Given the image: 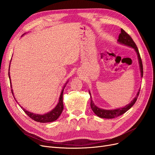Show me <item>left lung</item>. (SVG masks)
<instances>
[{"instance_id": "1", "label": "left lung", "mask_w": 155, "mask_h": 155, "mask_svg": "<svg viewBox=\"0 0 155 155\" xmlns=\"http://www.w3.org/2000/svg\"><path fill=\"white\" fill-rule=\"evenodd\" d=\"M118 41L120 43L124 44L125 45H127L128 47H132L134 48L136 52L138 55V58H139V64H140V71H141V77H143V66H142V59L141 57L139 54V51L138 50V48H137V45L135 44V43L133 39L131 38V36L129 35V34L126 32L123 28L121 29V33L119 34V37H118ZM140 93V90L139 91L138 93H137V96L134 99V100L132 101H131L130 104H129L128 105H127V106H125L123 108H117V109H115V110H104L101 109V108H100L98 107H97L94 104V103L93 102V100H91V109L93 110V111L94 112V113L96 114V115L98 116V117H101V118H107V119H112V118H115L119 116H121L124 113H125L127 110H128L130 108L132 107L135 103L136 102L137 98H138L139 94ZM89 94L90 92H89Z\"/></svg>"}]
</instances>
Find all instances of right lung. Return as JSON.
Returning <instances> with one entry per match:
<instances>
[{
  "label": "right lung",
  "instance_id": "1",
  "mask_svg": "<svg viewBox=\"0 0 155 155\" xmlns=\"http://www.w3.org/2000/svg\"><path fill=\"white\" fill-rule=\"evenodd\" d=\"M8 75H9V81L11 82V79H10V77H9V72H8ZM63 91H64V88H63L62 92H61L58 104L57 105V106L54 108L52 110L50 111V112H48L47 114H43V115L35 114H33V113L27 111L21 107V108H22V110H24V111L25 112V114L28 117H31L32 119L34 120L35 121L39 122V123H49V122L54 121L56 119H58V117L60 116L61 114L62 113V112L63 110V108H64V107H63V101H62ZM11 93H12V94H13V90H11Z\"/></svg>",
  "mask_w": 155,
  "mask_h": 155
}]
</instances>
